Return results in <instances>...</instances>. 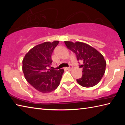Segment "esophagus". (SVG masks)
<instances>
[{"label": "esophagus", "mask_w": 125, "mask_h": 125, "mask_svg": "<svg viewBox=\"0 0 125 125\" xmlns=\"http://www.w3.org/2000/svg\"><path fill=\"white\" fill-rule=\"evenodd\" d=\"M72 69H73V67L72 66V65H69V67H67V70H69V71L72 70Z\"/></svg>", "instance_id": "esophagus-1"}]
</instances>
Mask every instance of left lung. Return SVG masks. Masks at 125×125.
I'll use <instances>...</instances> for the list:
<instances>
[{
	"label": "left lung",
	"mask_w": 125,
	"mask_h": 125,
	"mask_svg": "<svg viewBox=\"0 0 125 125\" xmlns=\"http://www.w3.org/2000/svg\"><path fill=\"white\" fill-rule=\"evenodd\" d=\"M69 50L74 53L78 61L82 62L79 67L83 69V75L77 79L78 83L83 87L90 88L100 81L105 72L106 62L102 54L88 44L80 42L73 43L64 41Z\"/></svg>",
	"instance_id": "left-lung-1"
}]
</instances>
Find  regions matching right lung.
I'll return each instance as SVG.
<instances>
[{
  "label": "right lung",
  "instance_id": "add662e5",
  "mask_svg": "<svg viewBox=\"0 0 125 125\" xmlns=\"http://www.w3.org/2000/svg\"><path fill=\"white\" fill-rule=\"evenodd\" d=\"M58 43V41L46 42L36 46L23 59L22 71L25 78L41 93L52 92L60 84L64 70L49 69L52 62V53Z\"/></svg>",
  "mask_w": 125,
  "mask_h": 125
}]
</instances>
